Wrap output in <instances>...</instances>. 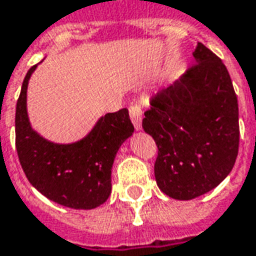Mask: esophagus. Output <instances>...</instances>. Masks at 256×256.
Masks as SVG:
<instances>
[{"mask_svg": "<svg viewBox=\"0 0 256 256\" xmlns=\"http://www.w3.org/2000/svg\"><path fill=\"white\" fill-rule=\"evenodd\" d=\"M128 111H130V118H132V122H133L136 130H141V126H142V110H141V106L133 104V106H130Z\"/></svg>", "mask_w": 256, "mask_h": 256, "instance_id": "obj_1", "label": "esophagus"}]
</instances>
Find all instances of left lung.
Segmentation results:
<instances>
[{
    "label": "left lung",
    "mask_w": 256,
    "mask_h": 256,
    "mask_svg": "<svg viewBox=\"0 0 256 256\" xmlns=\"http://www.w3.org/2000/svg\"><path fill=\"white\" fill-rule=\"evenodd\" d=\"M196 64L150 100L142 128L158 145L156 184L176 200H192L218 186L238 152V104L230 75L198 42Z\"/></svg>",
    "instance_id": "1"
}]
</instances>
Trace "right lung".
I'll return each mask as SVG.
<instances>
[{"label":"right lung","mask_w":256,"mask_h":256,"mask_svg":"<svg viewBox=\"0 0 256 256\" xmlns=\"http://www.w3.org/2000/svg\"><path fill=\"white\" fill-rule=\"evenodd\" d=\"M36 66L26 75L16 104V150L30 184L54 203L75 210H92L111 194V170L120 145L134 126L126 108L101 116L84 138L58 144L31 128L27 88Z\"/></svg>","instance_id":"1"}]
</instances>
